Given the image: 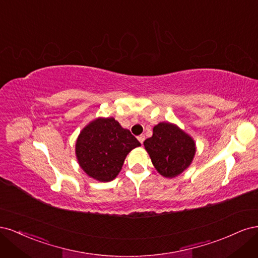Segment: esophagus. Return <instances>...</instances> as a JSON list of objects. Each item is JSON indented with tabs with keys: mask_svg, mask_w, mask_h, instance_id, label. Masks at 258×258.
Masks as SVG:
<instances>
[{
	"mask_svg": "<svg viewBox=\"0 0 258 258\" xmlns=\"http://www.w3.org/2000/svg\"><path fill=\"white\" fill-rule=\"evenodd\" d=\"M138 140L140 141V143L141 144H143V142H144V140H145V136L144 135H141V136H139L138 137Z\"/></svg>",
	"mask_w": 258,
	"mask_h": 258,
	"instance_id": "34e87169",
	"label": "esophagus"
}]
</instances>
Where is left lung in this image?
<instances>
[{
    "mask_svg": "<svg viewBox=\"0 0 258 258\" xmlns=\"http://www.w3.org/2000/svg\"><path fill=\"white\" fill-rule=\"evenodd\" d=\"M144 147L158 173L172 178L190 166L196 154V143L175 123L159 122L153 136L144 141Z\"/></svg>",
    "mask_w": 258,
    "mask_h": 258,
    "instance_id": "1",
    "label": "left lung"
}]
</instances>
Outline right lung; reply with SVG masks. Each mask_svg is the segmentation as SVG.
I'll return each instance as SVG.
<instances>
[{
    "mask_svg": "<svg viewBox=\"0 0 258 258\" xmlns=\"http://www.w3.org/2000/svg\"><path fill=\"white\" fill-rule=\"evenodd\" d=\"M138 146L141 143L113 117H98L77 137L75 154L88 176L99 182H111L120 172L127 155Z\"/></svg>",
    "mask_w": 258,
    "mask_h": 258,
    "instance_id": "add662e5",
    "label": "right lung"
}]
</instances>
